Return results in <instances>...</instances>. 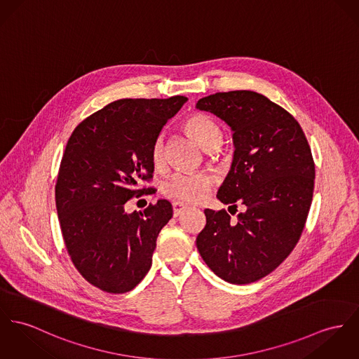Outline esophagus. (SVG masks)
Wrapping results in <instances>:
<instances>
[{
	"instance_id": "obj_1",
	"label": "esophagus",
	"mask_w": 359,
	"mask_h": 359,
	"mask_svg": "<svg viewBox=\"0 0 359 359\" xmlns=\"http://www.w3.org/2000/svg\"><path fill=\"white\" fill-rule=\"evenodd\" d=\"M173 216L175 217H179L186 209H187V205L182 203V202H173Z\"/></svg>"
}]
</instances>
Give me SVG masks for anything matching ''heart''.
Listing matches in <instances>:
<instances>
[{
  "instance_id": "heart-1",
  "label": "heart",
  "mask_w": 359,
  "mask_h": 359,
  "mask_svg": "<svg viewBox=\"0 0 359 359\" xmlns=\"http://www.w3.org/2000/svg\"><path fill=\"white\" fill-rule=\"evenodd\" d=\"M186 128L202 149L210 151L219 149L222 143L220 126L206 114H194L186 121ZM151 161L156 166H161L165 161V135L158 134L151 146ZM212 179L205 173H186L176 172L163 183V193L166 196L182 202H199L210 189Z\"/></svg>"
}]
</instances>
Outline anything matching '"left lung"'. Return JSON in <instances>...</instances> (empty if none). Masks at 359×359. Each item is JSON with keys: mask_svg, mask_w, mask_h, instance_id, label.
Instances as JSON below:
<instances>
[{"mask_svg": "<svg viewBox=\"0 0 359 359\" xmlns=\"http://www.w3.org/2000/svg\"><path fill=\"white\" fill-rule=\"evenodd\" d=\"M196 109L216 114L233 131V160L217 198L245 212L238 220L205 210L196 248L222 280L248 284L273 272L297 246L314 190V161L299 123L250 90L201 98Z\"/></svg>", "mask_w": 359, "mask_h": 359, "instance_id": "left-lung-1", "label": "left lung"}]
</instances>
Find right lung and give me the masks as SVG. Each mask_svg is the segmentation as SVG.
Listing matches in <instances>:
<instances>
[{
  "instance_id": "1",
  "label": "right lung",
  "mask_w": 359,
  "mask_h": 359,
  "mask_svg": "<svg viewBox=\"0 0 359 359\" xmlns=\"http://www.w3.org/2000/svg\"><path fill=\"white\" fill-rule=\"evenodd\" d=\"M186 101L118 100L84 118L68 139L55 183L58 221L75 268L105 292L131 291L151 266L172 205L158 199L127 213L126 203L153 193L138 186L153 177V142Z\"/></svg>"
}]
</instances>
